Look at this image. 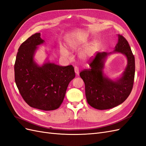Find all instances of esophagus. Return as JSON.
<instances>
[{
	"instance_id": "34e87169",
	"label": "esophagus",
	"mask_w": 146,
	"mask_h": 146,
	"mask_svg": "<svg viewBox=\"0 0 146 146\" xmlns=\"http://www.w3.org/2000/svg\"><path fill=\"white\" fill-rule=\"evenodd\" d=\"M74 70H75V72H76L78 75L79 74V69L77 66H76V67L74 68Z\"/></svg>"
}]
</instances>
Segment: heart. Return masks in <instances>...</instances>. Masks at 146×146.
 <instances>
[{
  "label": "heart",
  "instance_id": "1",
  "mask_svg": "<svg viewBox=\"0 0 146 146\" xmlns=\"http://www.w3.org/2000/svg\"><path fill=\"white\" fill-rule=\"evenodd\" d=\"M68 43H69V45L70 47H76V44H75V43H74V42L73 41L70 40V41H69ZM60 52L61 53V54H62L63 55H64L65 56H69V52H68V51L65 48L61 47L60 48Z\"/></svg>",
  "mask_w": 146,
  "mask_h": 146
}]
</instances>
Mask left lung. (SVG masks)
Listing matches in <instances>:
<instances>
[{
    "label": "left lung",
    "instance_id": "1",
    "mask_svg": "<svg viewBox=\"0 0 146 146\" xmlns=\"http://www.w3.org/2000/svg\"><path fill=\"white\" fill-rule=\"evenodd\" d=\"M114 52L124 54L128 64L123 76L113 82L103 75L104 61L108 55L98 52L89 60L90 68L80 72L85 85V95L88 104L98 110H107L123 103L129 96L134 83L135 72V56L127 39L119 35L118 43Z\"/></svg>",
    "mask_w": 146,
    "mask_h": 146
}]
</instances>
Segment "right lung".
<instances>
[{"label":"right lung","instance_id":"add662e5","mask_svg":"<svg viewBox=\"0 0 146 146\" xmlns=\"http://www.w3.org/2000/svg\"><path fill=\"white\" fill-rule=\"evenodd\" d=\"M36 33L21 44L15 63V80L24 101L30 107L44 111L58 108L69 82L76 76L72 65L47 63L41 67L33 60L36 46L44 42Z\"/></svg>","mask_w":146,"mask_h":146}]
</instances>
